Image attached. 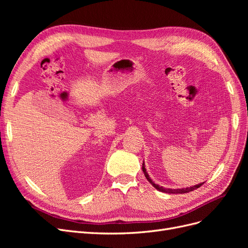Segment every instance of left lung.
Masks as SVG:
<instances>
[{
  "label": "left lung",
  "instance_id": "1",
  "mask_svg": "<svg viewBox=\"0 0 248 248\" xmlns=\"http://www.w3.org/2000/svg\"><path fill=\"white\" fill-rule=\"evenodd\" d=\"M141 169H142V171H144V174H145V177L147 178V180L148 181L151 183L155 188L157 189V190H159V191H161V192H164V193H186V192H189V191H192V190H194V189H198L199 187H201L202 184H204V182L202 183H200V184H197V185H194V186H191V187H186V188H179V189H171V188H164V187H162V186H159L158 184H155L152 180H151V178L149 177V175H148V172H147V170H146V168H145V162H142V167H141Z\"/></svg>",
  "mask_w": 248,
  "mask_h": 248
}]
</instances>
